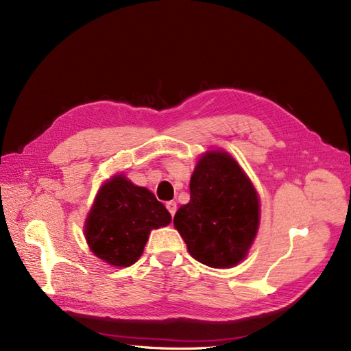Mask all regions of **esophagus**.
Listing matches in <instances>:
<instances>
[{
	"instance_id": "obj_1",
	"label": "esophagus",
	"mask_w": 351,
	"mask_h": 351,
	"mask_svg": "<svg viewBox=\"0 0 351 351\" xmlns=\"http://www.w3.org/2000/svg\"><path fill=\"white\" fill-rule=\"evenodd\" d=\"M166 208H167V211H169V213H171V216L173 217V216H175V213H176V210H178L176 202H175V201H169V202H166Z\"/></svg>"
}]
</instances>
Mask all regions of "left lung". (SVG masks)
Returning <instances> with one entry per match:
<instances>
[{
  "label": "left lung",
  "mask_w": 351,
  "mask_h": 351,
  "mask_svg": "<svg viewBox=\"0 0 351 351\" xmlns=\"http://www.w3.org/2000/svg\"><path fill=\"white\" fill-rule=\"evenodd\" d=\"M189 191V202L173 217L189 254L213 268L241 263L259 224V201L251 180L228 153L208 152L198 160Z\"/></svg>",
  "instance_id": "left-lung-1"
}]
</instances>
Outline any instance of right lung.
Segmentation results:
<instances>
[{
    "label": "right lung",
    "mask_w": 351,
    "mask_h": 351,
    "mask_svg": "<svg viewBox=\"0 0 351 351\" xmlns=\"http://www.w3.org/2000/svg\"><path fill=\"white\" fill-rule=\"evenodd\" d=\"M172 217L149 189L118 175L100 188L86 220V239L92 252L115 267H130L141 256L152 229Z\"/></svg>",
    "instance_id": "1"
}]
</instances>
